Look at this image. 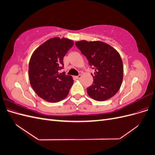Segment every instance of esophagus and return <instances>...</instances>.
I'll return each mask as SVG.
<instances>
[{"mask_svg": "<svg viewBox=\"0 0 155 155\" xmlns=\"http://www.w3.org/2000/svg\"><path fill=\"white\" fill-rule=\"evenodd\" d=\"M81 78V74H79L78 76H76V79H80Z\"/></svg>", "mask_w": 155, "mask_h": 155, "instance_id": "esophagus-1", "label": "esophagus"}]
</instances>
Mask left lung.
Listing matches in <instances>:
<instances>
[{
  "label": "left lung",
  "mask_w": 155,
  "mask_h": 155,
  "mask_svg": "<svg viewBox=\"0 0 155 155\" xmlns=\"http://www.w3.org/2000/svg\"><path fill=\"white\" fill-rule=\"evenodd\" d=\"M76 45L94 69L88 96L96 101L110 99L119 91L123 81V62L120 55L109 45L101 41H80Z\"/></svg>",
  "instance_id": "left-lung-1"
}]
</instances>
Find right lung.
I'll use <instances>...</instances> for the list:
<instances>
[{
    "instance_id": "add662e5",
    "label": "right lung",
    "mask_w": 155,
    "mask_h": 155,
    "mask_svg": "<svg viewBox=\"0 0 155 155\" xmlns=\"http://www.w3.org/2000/svg\"><path fill=\"white\" fill-rule=\"evenodd\" d=\"M74 42L66 38L54 37L45 42L33 53L29 63L30 85L42 99L56 103L68 94L74 80L64 72L63 58Z\"/></svg>"
}]
</instances>
